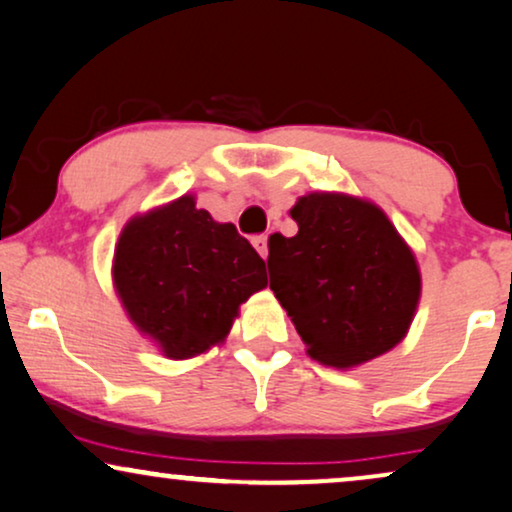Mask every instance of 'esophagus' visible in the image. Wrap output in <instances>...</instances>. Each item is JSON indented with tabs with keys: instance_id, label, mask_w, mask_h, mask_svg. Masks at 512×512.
<instances>
[{
	"instance_id": "esophagus-1",
	"label": "esophagus",
	"mask_w": 512,
	"mask_h": 512,
	"mask_svg": "<svg viewBox=\"0 0 512 512\" xmlns=\"http://www.w3.org/2000/svg\"><path fill=\"white\" fill-rule=\"evenodd\" d=\"M252 245H255V250L260 252V255L264 257V260H267V255H269V248H267V236H255L252 238Z\"/></svg>"
}]
</instances>
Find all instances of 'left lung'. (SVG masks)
Returning a JSON list of instances; mask_svg holds the SVG:
<instances>
[{
  "label": "left lung",
  "instance_id": "8db88e82",
  "mask_svg": "<svg viewBox=\"0 0 512 512\" xmlns=\"http://www.w3.org/2000/svg\"><path fill=\"white\" fill-rule=\"evenodd\" d=\"M297 234L269 238V285L320 365L351 370L407 337L421 271L377 203L311 192L290 208Z\"/></svg>",
  "mask_w": 512,
  "mask_h": 512
}]
</instances>
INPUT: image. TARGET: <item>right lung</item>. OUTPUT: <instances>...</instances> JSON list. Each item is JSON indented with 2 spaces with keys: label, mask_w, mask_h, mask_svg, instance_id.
Wrapping results in <instances>:
<instances>
[{
  "label": "right lung",
  "mask_w": 512,
  "mask_h": 512,
  "mask_svg": "<svg viewBox=\"0 0 512 512\" xmlns=\"http://www.w3.org/2000/svg\"><path fill=\"white\" fill-rule=\"evenodd\" d=\"M112 283L140 335L187 360L227 339L241 304L267 288V271L234 224L215 222L185 194L126 222Z\"/></svg>",
  "instance_id": "add662e5"
}]
</instances>
